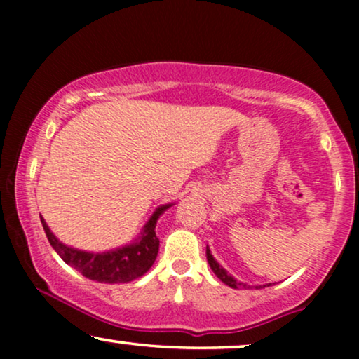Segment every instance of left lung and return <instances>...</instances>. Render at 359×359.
I'll use <instances>...</instances> for the list:
<instances>
[{"label":"left lung","mask_w":359,"mask_h":359,"mask_svg":"<svg viewBox=\"0 0 359 359\" xmlns=\"http://www.w3.org/2000/svg\"><path fill=\"white\" fill-rule=\"evenodd\" d=\"M205 255H208V262H209V266H210V269H212V271L215 273V276H217L220 281H222L224 284H227V286H230V287H233V289H242V287H247V284H243V283H238L237 279H233L232 276H230V274L225 271V269L220 266V264L215 262L214 259V257H212V253H210V250H209V247H208V250H205ZM269 286V284H268ZM262 287V286H259ZM259 287H257V289H259Z\"/></svg>","instance_id":"left-lung-1"}]
</instances>
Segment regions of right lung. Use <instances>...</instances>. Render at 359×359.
Listing matches in <instances>:
<instances>
[{"mask_svg":"<svg viewBox=\"0 0 359 359\" xmlns=\"http://www.w3.org/2000/svg\"><path fill=\"white\" fill-rule=\"evenodd\" d=\"M168 208H171V204L160 205L155 210L137 242L104 253L81 252V250L67 247L50 232L42 215L41 222L43 230H46L48 242L58 253V257L67 264H70L72 268H75L83 276L93 279V281L119 284L134 281V279L144 276L151 268V264L155 263L160 247V240L155 235L156 220Z\"/></svg>","mask_w":359,"mask_h":359,"instance_id":"obj_1","label":"right lung"}]
</instances>
